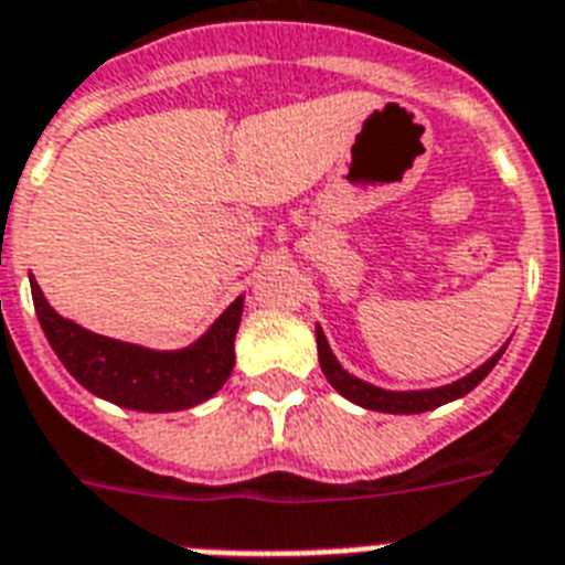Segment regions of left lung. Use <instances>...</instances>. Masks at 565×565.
I'll return each mask as SVG.
<instances>
[{"label": "left lung", "mask_w": 565, "mask_h": 565, "mask_svg": "<svg viewBox=\"0 0 565 565\" xmlns=\"http://www.w3.org/2000/svg\"><path fill=\"white\" fill-rule=\"evenodd\" d=\"M317 349H319V366L326 372L328 384L334 386L337 393L349 398V402L361 404L366 411H377V413H425L434 411L439 404L455 402V398H463L466 393H472L475 386L481 384L483 377L490 375L492 366L499 363V358L504 354L508 343L501 345L499 352L492 354L490 361L481 363L478 370L469 372V375L457 377L451 384L446 386H430V390H384V386H375L370 381H363V377L352 375L349 370L340 366V361L331 352V345H328L326 331L317 326Z\"/></svg>", "instance_id": "left-lung-1"}]
</instances>
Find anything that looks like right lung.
I'll return each instance as SVG.
<instances>
[{"label": "right lung", "mask_w": 565, "mask_h": 565, "mask_svg": "<svg viewBox=\"0 0 565 565\" xmlns=\"http://www.w3.org/2000/svg\"><path fill=\"white\" fill-rule=\"evenodd\" d=\"M29 281L40 328L57 361L84 390L105 402L140 413L188 411L220 393L234 370V337L243 317V296L231 301L195 343L161 352L75 326L49 305L34 278Z\"/></svg>", "instance_id": "add662e5"}]
</instances>
